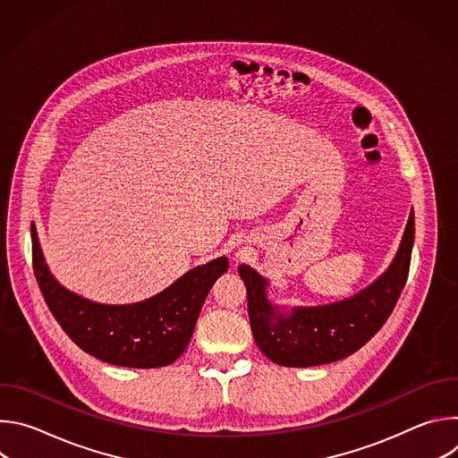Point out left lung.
I'll return each mask as SVG.
<instances>
[{"label": "left lung", "mask_w": 458, "mask_h": 458, "mask_svg": "<svg viewBox=\"0 0 458 458\" xmlns=\"http://www.w3.org/2000/svg\"><path fill=\"white\" fill-rule=\"evenodd\" d=\"M415 239V216L410 214L399 251L389 268L360 293L326 306L277 310L267 297L268 281L248 265L239 276L248 293V317L253 339L272 362L308 368L341 360L360 350L394 311L408 274Z\"/></svg>", "instance_id": "8db88e82"}]
</instances>
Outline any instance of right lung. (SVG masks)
<instances>
[{"label": "right lung", "mask_w": 458, "mask_h": 458, "mask_svg": "<svg viewBox=\"0 0 458 458\" xmlns=\"http://www.w3.org/2000/svg\"><path fill=\"white\" fill-rule=\"evenodd\" d=\"M32 265L45 302L63 332L92 357L124 368H161L186 350L214 283L228 270L217 257L134 304H99L63 288L50 274L32 223Z\"/></svg>", "instance_id": "add662e5"}]
</instances>
